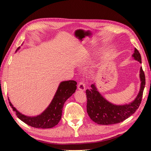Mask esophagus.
<instances>
[{"mask_svg":"<svg viewBox=\"0 0 151 151\" xmlns=\"http://www.w3.org/2000/svg\"><path fill=\"white\" fill-rule=\"evenodd\" d=\"M78 89L80 90V91H84L85 90V84L84 83V82L83 81H81L78 84Z\"/></svg>","mask_w":151,"mask_h":151,"instance_id":"obj_1","label":"esophagus"}]
</instances>
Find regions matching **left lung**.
<instances>
[{
    "label": "left lung",
    "instance_id": "left-lung-1",
    "mask_svg": "<svg viewBox=\"0 0 151 151\" xmlns=\"http://www.w3.org/2000/svg\"><path fill=\"white\" fill-rule=\"evenodd\" d=\"M135 60L141 63V56L135 48L132 55ZM140 88L138 95L133 101L123 105L114 104L104 98L99 93L95 84L86 91L87 96V112L90 118L99 125H112L126 120L135 112L139 107L145 85V78L142 68L140 69Z\"/></svg>",
    "mask_w": 151,
    "mask_h": 151
}]
</instances>
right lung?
Masks as SVG:
<instances>
[{
	"label": "right lung",
	"mask_w": 151,
	"mask_h": 151,
	"mask_svg": "<svg viewBox=\"0 0 151 151\" xmlns=\"http://www.w3.org/2000/svg\"><path fill=\"white\" fill-rule=\"evenodd\" d=\"M19 49V47L17 49ZM16 50V51H17ZM77 82L67 81L60 83L51 103L41 115L28 116L18 111L9 101L10 106L19 119L31 127L38 129H50L60 122L62 109L66 100L69 98L77 89Z\"/></svg>",
	"instance_id": "right-lung-1"
}]
</instances>
